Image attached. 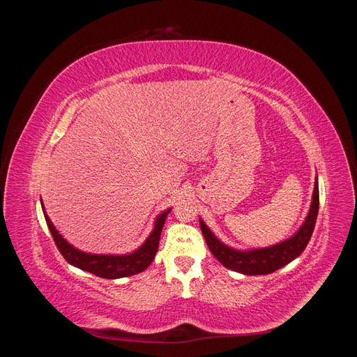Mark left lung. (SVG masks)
Here are the masks:
<instances>
[{
  "instance_id": "8db88e82",
  "label": "left lung",
  "mask_w": 357,
  "mask_h": 357,
  "mask_svg": "<svg viewBox=\"0 0 357 357\" xmlns=\"http://www.w3.org/2000/svg\"><path fill=\"white\" fill-rule=\"evenodd\" d=\"M319 213V185L317 180L314 183V192H312V201L305 222L302 223L299 231L290 236V238L278 243L271 247L255 248V250H235L232 247L223 244L220 240L215 238V235L208 229V226L199 219L201 231L207 243L208 248L214 257L232 271L241 273L245 275H265L271 274L282 266L296 259L311 238L314 225Z\"/></svg>"
}]
</instances>
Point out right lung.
Wrapping results in <instances>:
<instances>
[{"label": "right lung", "mask_w": 357, "mask_h": 357, "mask_svg": "<svg viewBox=\"0 0 357 357\" xmlns=\"http://www.w3.org/2000/svg\"><path fill=\"white\" fill-rule=\"evenodd\" d=\"M43 205V204H41ZM45 210V207H43ZM169 210H165L162 214H159L155 222V228L152 234L149 235V238L144 241V244L137 248L135 252L129 255H91L77 250V248L68 244L66 240L62 238V235L56 231L55 226L47 218L45 211L46 223L49 226V231L53 236V241H55L58 250L61 255L66 257V261L74 266H77L83 271H88L93 275H98L101 278H121V277H129L144 271V269L152 264V261L156 256L159 238L162 228H164V223L167 220V215Z\"/></svg>", "instance_id": "1"}]
</instances>
